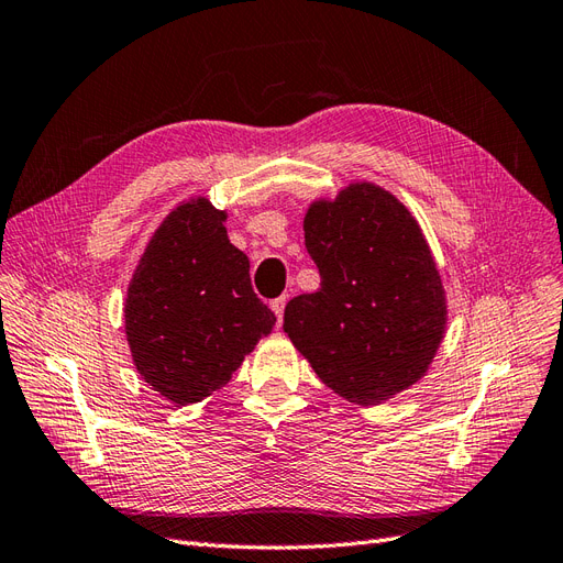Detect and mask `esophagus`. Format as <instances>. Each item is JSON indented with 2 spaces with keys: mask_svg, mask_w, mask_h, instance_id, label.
<instances>
[{
  "mask_svg": "<svg viewBox=\"0 0 563 563\" xmlns=\"http://www.w3.org/2000/svg\"><path fill=\"white\" fill-rule=\"evenodd\" d=\"M285 301H287V297H278V299H273L271 301V309H273V313L278 316V323H283V313H285Z\"/></svg>",
  "mask_w": 563,
  "mask_h": 563,
  "instance_id": "obj_1",
  "label": "esophagus"
}]
</instances>
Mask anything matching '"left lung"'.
I'll return each instance as SVG.
<instances>
[{"label": "left lung", "instance_id": "8db88e82", "mask_svg": "<svg viewBox=\"0 0 563 563\" xmlns=\"http://www.w3.org/2000/svg\"><path fill=\"white\" fill-rule=\"evenodd\" d=\"M303 243L320 287L287 301V336L351 404L377 406L408 389L445 328L441 278L417 221L391 192L353 184L311 205Z\"/></svg>", "mask_w": 563, "mask_h": 563}]
</instances>
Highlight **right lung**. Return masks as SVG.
<instances>
[{"mask_svg": "<svg viewBox=\"0 0 563 563\" xmlns=\"http://www.w3.org/2000/svg\"><path fill=\"white\" fill-rule=\"evenodd\" d=\"M223 219L205 198L176 207L126 290L124 328L136 371L176 406L221 389L276 325Z\"/></svg>", "mask_w": 563, "mask_h": 563, "instance_id": "1", "label": "right lung"}]
</instances>
